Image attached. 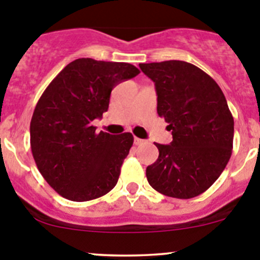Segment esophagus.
I'll return each mask as SVG.
<instances>
[{
  "label": "esophagus",
  "instance_id": "1",
  "mask_svg": "<svg viewBox=\"0 0 260 260\" xmlns=\"http://www.w3.org/2000/svg\"><path fill=\"white\" fill-rule=\"evenodd\" d=\"M143 142H145V141H143V140H141V138H137V137H135V145H136V146H140V145H142Z\"/></svg>",
  "mask_w": 260,
  "mask_h": 260
}]
</instances>
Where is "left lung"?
<instances>
[{
  "mask_svg": "<svg viewBox=\"0 0 260 260\" xmlns=\"http://www.w3.org/2000/svg\"><path fill=\"white\" fill-rule=\"evenodd\" d=\"M153 80L157 113L169 123L172 142L159 145L146 170L148 183L170 198L205 192L229 162L234 118L220 86L195 65L180 60L140 64Z\"/></svg>",
  "mask_w": 260,
  "mask_h": 260,
  "instance_id": "obj_1",
  "label": "left lung"
}]
</instances>
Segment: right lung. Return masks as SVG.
<instances>
[{
  "label": "right lung",
  "mask_w": 260,
  "mask_h": 260,
  "mask_svg": "<svg viewBox=\"0 0 260 260\" xmlns=\"http://www.w3.org/2000/svg\"><path fill=\"white\" fill-rule=\"evenodd\" d=\"M138 74L128 62L81 57L40 96L30 123L31 151L40 174L62 198L94 200L117 185L132 133H96L91 122L108 111L112 89Z\"/></svg>",
  "instance_id": "obj_1"
}]
</instances>
